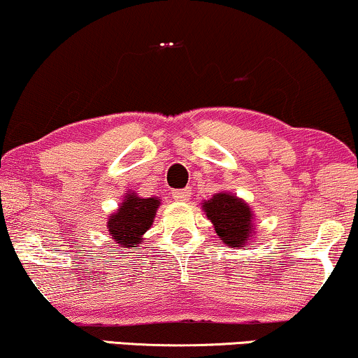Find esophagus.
<instances>
[{"instance_id": "obj_1", "label": "esophagus", "mask_w": 358, "mask_h": 358, "mask_svg": "<svg viewBox=\"0 0 358 358\" xmlns=\"http://www.w3.org/2000/svg\"><path fill=\"white\" fill-rule=\"evenodd\" d=\"M189 194H192V188H182V189H173L171 192V198L176 201H185L188 200Z\"/></svg>"}]
</instances>
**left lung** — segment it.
<instances>
[{"instance_id":"1","label":"left lung","mask_w":358,"mask_h":358,"mask_svg":"<svg viewBox=\"0 0 358 358\" xmlns=\"http://www.w3.org/2000/svg\"><path fill=\"white\" fill-rule=\"evenodd\" d=\"M206 216L215 224L221 241L233 248H243L252 229L251 210L246 203L228 193H218L203 203Z\"/></svg>"}]
</instances>
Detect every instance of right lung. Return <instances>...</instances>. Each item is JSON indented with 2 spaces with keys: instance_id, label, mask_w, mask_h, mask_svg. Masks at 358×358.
Wrapping results in <instances>:
<instances>
[{
  "instance_id": "right-lung-1",
  "label": "right lung",
  "mask_w": 358,
  "mask_h": 358,
  "mask_svg": "<svg viewBox=\"0 0 358 358\" xmlns=\"http://www.w3.org/2000/svg\"><path fill=\"white\" fill-rule=\"evenodd\" d=\"M160 201L157 198H138L129 194L119 211L108 218V233L119 246L135 248L142 241V234L150 228Z\"/></svg>"
}]
</instances>
